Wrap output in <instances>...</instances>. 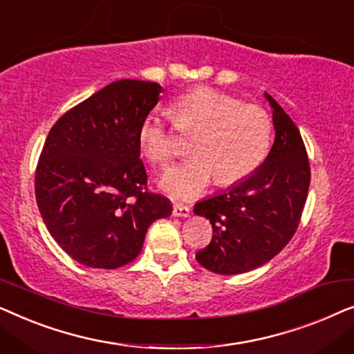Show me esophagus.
<instances>
[{"mask_svg": "<svg viewBox=\"0 0 354 354\" xmlns=\"http://www.w3.org/2000/svg\"><path fill=\"white\" fill-rule=\"evenodd\" d=\"M190 206L187 205H182V203H174V209H172V214L176 217H188L190 216Z\"/></svg>", "mask_w": 354, "mask_h": 354, "instance_id": "1", "label": "esophagus"}]
</instances>
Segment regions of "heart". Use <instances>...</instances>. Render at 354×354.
<instances>
[{
  "mask_svg": "<svg viewBox=\"0 0 354 354\" xmlns=\"http://www.w3.org/2000/svg\"><path fill=\"white\" fill-rule=\"evenodd\" d=\"M174 122L192 138V158L169 169L159 185L174 198L205 193L217 177L232 185L251 176L264 162L272 138V120L258 104L211 86H196L172 103ZM140 151L154 166L164 167L176 156L169 129L158 113H148L138 125Z\"/></svg>",
  "mask_w": 354,
  "mask_h": 354,
  "instance_id": "obj_1",
  "label": "heart"
}]
</instances>
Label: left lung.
<instances>
[{
	"mask_svg": "<svg viewBox=\"0 0 354 354\" xmlns=\"http://www.w3.org/2000/svg\"><path fill=\"white\" fill-rule=\"evenodd\" d=\"M274 145L256 171L229 190L198 201L196 216L209 219L212 240L196 261L216 274L234 275L268 263L297 232L311 171L299 130L272 96Z\"/></svg>",
	"mask_w": 354,
	"mask_h": 354,
	"instance_id": "obj_1",
	"label": "left lung"
}]
</instances>
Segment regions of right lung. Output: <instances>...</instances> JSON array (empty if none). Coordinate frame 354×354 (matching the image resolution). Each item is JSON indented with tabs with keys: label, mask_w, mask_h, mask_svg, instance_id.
<instances>
[{
	"label": "right lung",
	"mask_w": 354,
	"mask_h": 354,
	"mask_svg": "<svg viewBox=\"0 0 354 354\" xmlns=\"http://www.w3.org/2000/svg\"><path fill=\"white\" fill-rule=\"evenodd\" d=\"M154 82L118 80L53 125L35 174L48 232L77 263L118 269L143 248L148 227L172 214L166 196L147 190L138 125L159 101Z\"/></svg>",
	"instance_id": "obj_1"
}]
</instances>
